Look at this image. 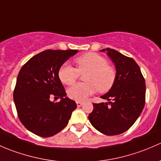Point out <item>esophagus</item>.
Instances as JSON below:
<instances>
[{"instance_id": "34e87169", "label": "esophagus", "mask_w": 161, "mask_h": 161, "mask_svg": "<svg viewBox=\"0 0 161 161\" xmlns=\"http://www.w3.org/2000/svg\"><path fill=\"white\" fill-rule=\"evenodd\" d=\"M76 103H77V107H80V106L83 105V102H76Z\"/></svg>"}]
</instances>
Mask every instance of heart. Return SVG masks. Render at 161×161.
<instances>
[{"label": "heart", "mask_w": 161, "mask_h": 161, "mask_svg": "<svg viewBox=\"0 0 161 161\" xmlns=\"http://www.w3.org/2000/svg\"><path fill=\"white\" fill-rule=\"evenodd\" d=\"M77 69L65 63L59 69V80L67 85H71L78 78L80 74H85V83L74 84L67 90L69 97L73 100L84 101L94 92H106L113 86L116 72L108 64L103 56L94 53L84 54L75 59Z\"/></svg>", "instance_id": "b5f03b06"}]
</instances>
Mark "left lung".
Returning a JSON list of instances; mask_svg holds the SVG:
<instances>
[{
    "label": "left lung",
    "instance_id": "obj_1",
    "mask_svg": "<svg viewBox=\"0 0 161 161\" xmlns=\"http://www.w3.org/2000/svg\"><path fill=\"white\" fill-rule=\"evenodd\" d=\"M101 51H106L115 64L116 77L109 92L101 96L108 102L93 104L88 119L100 132L115 136L128 130L141 114L145 105V80L133 59L110 48Z\"/></svg>",
    "mask_w": 161,
    "mask_h": 161
}]
</instances>
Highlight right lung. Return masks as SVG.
I'll return each mask as SVG.
<instances>
[{
    "mask_svg": "<svg viewBox=\"0 0 161 161\" xmlns=\"http://www.w3.org/2000/svg\"><path fill=\"white\" fill-rule=\"evenodd\" d=\"M77 52L47 49L31 57L20 69L13 97L20 121L32 133L52 136L68 124L77 105L66 97L58 73ZM51 96L59 97L61 101L51 102Z\"/></svg>",
    "mask_w": 161,
    "mask_h": 161,
    "instance_id": "obj_1",
    "label": "right lung"
}]
</instances>
